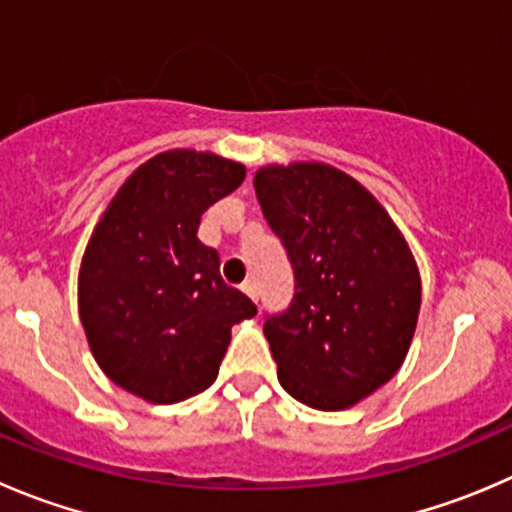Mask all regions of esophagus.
Wrapping results in <instances>:
<instances>
[{"label":"esophagus","instance_id":"34e87169","mask_svg":"<svg viewBox=\"0 0 512 512\" xmlns=\"http://www.w3.org/2000/svg\"><path fill=\"white\" fill-rule=\"evenodd\" d=\"M242 292H245L247 297H252V300H257V285H255V280H247L245 285H242Z\"/></svg>","mask_w":512,"mask_h":512}]
</instances>
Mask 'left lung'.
Listing matches in <instances>:
<instances>
[{"instance_id":"left-lung-1","label":"left lung","mask_w":512,"mask_h":512,"mask_svg":"<svg viewBox=\"0 0 512 512\" xmlns=\"http://www.w3.org/2000/svg\"><path fill=\"white\" fill-rule=\"evenodd\" d=\"M252 185L295 270L290 310L265 322L277 380L307 408H352L405 362L418 262L388 210L337 167L265 165Z\"/></svg>"}]
</instances>
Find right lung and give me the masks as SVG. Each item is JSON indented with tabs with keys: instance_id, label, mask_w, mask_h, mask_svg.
<instances>
[{
	"instance_id": "1",
	"label": "right lung",
	"mask_w": 512,
	"mask_h": 512,
	"mask_svg": "<svg viewBox=\"0 0 512 512\" xmlns=\"http://www.w3.org/2000/svg\"><path fill=\"white\" fill-rule=\"evenodd\" d=\"M242 180L245 165L215 152H160L122 182L94 225L79 265V320L104 375L147 403L210 388L232 325L257 315L197 237L202 212Z\"/></svg>"
}]
</instances>
